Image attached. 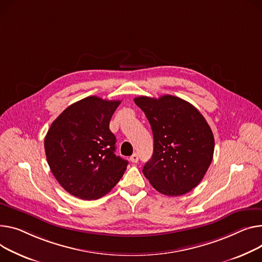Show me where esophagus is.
Here are the masks:
<instances>
[{"label":"esophagus","instance_id":"1","mask_svg":"<svg viewBox=\"0 0 262 262\" xmlns=\"http://www.w3.org/2000/svg\"><path fill=\"white\" fill-rule=\"evenodd\" d=\"M138 160H139V156H138L137 154H134V155L130 157V161H132L133 163L138 162Z\"/></svg>","mask_w":262,"mask_h":262}]
</instances>
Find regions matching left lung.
I'll return each mask as SVG.
<instances>
[{
  "label": "left lung",
  "mask_w": 262,
  "mask_h": 262,
  "mask_svg": "<svg viewBox=\"0 0 262 262\" xmlns=\"http://www.w3.org/2000/svg\"><path fill=\"white\" fill-rule=\"evenodd\" d=\"M150 124L154 151L142 169L159 193L181 196L203 179L211 165L215 141L200 112L175 96L134 99Z\"/></svg>",
  "instance_id": "8db88e82"
}]
</instances>
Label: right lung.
I'll return each instance as SVG.
<instances>
[{
    "label": "right lung",
    "instance_id": "right-lung-1",
    "mask_svg": "<svg viewBox=\"0 0 262 262\" xmlns=\"http://www.w3.org/2000/svg\"><path fill=\"white\" fill-rule=\"evenodd\" d=\"M121 101L84 98L68 106L48 129L44 147L51 172L69 194L95 200L119 182L127 160L115 155L111 119Z\"/></svg>",
    "mask_w": 262,
    "mask_h": 262
}]
</instances>
